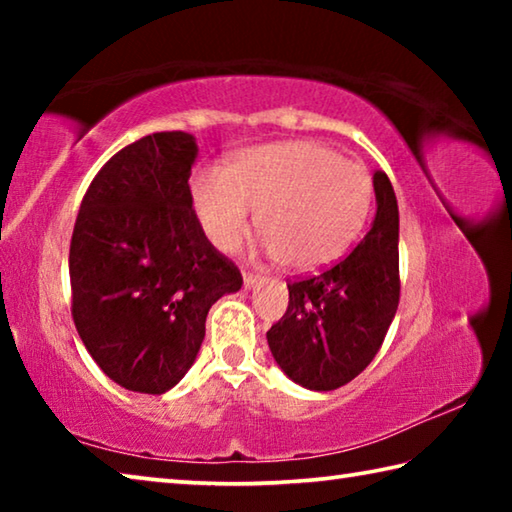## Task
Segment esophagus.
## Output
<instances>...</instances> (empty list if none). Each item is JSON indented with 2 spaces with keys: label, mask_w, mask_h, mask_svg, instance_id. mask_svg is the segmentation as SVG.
Listing matches in <instances>:
<instances>
[{
  "label": "esophagus",
  "mask_w": 512,
  "mask_h": 512,
  "mask_svg": "<svg viewBox=\"0 0 512 512\" xmlns=\"http://www.w3.org/2000/svg\"><path fill=\"white\" fill-rule=\"evenodd\" d=\"M259 282H262V277H259V275L244 273V287H246V289H253V287H257Z\"/></svg>",
  "instance_id": "esophagus-1"
}]
</instances>
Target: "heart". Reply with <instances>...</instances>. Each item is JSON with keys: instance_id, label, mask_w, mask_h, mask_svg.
I'll return each instance as SVG.
<instances>
[{"instance_id": "b5f03b06", "label": "heart", "mask_w": 512, "mask_h": 512, "mask_svg": "<svg viewBox=\"0 0 512 512\" xmlns=\"http://www.w3.org/2000/svg\"><path fill=\"white\" fill-rule=\"evenodd\" d=\"M192 203L207 239L235 250L250 225L289 271H314L350 248L370 214L368 171L318 142H275L239 153L225 169L192 178Z\"/></svg>"}]
</instances>
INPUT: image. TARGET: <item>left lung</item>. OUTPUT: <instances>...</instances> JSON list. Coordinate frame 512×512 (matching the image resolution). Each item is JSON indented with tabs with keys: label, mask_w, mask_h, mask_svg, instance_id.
Listing matches in <instances>:
<instances>
[{
	"label": "left lung",
	"mask_w": 512,
	"mask_h": 512,
	"mask_svg": "<svg viewBox=\"0 0 512 512\" xmlns=\"http://www.w3.org/2000/svg\"><path fill=\"white\" fill-rule=\"evenodd\" d=\"M375 221L352 253L289 284V307L268 329L284 375L309 391H334L375 359L400 302V212L391 180L372 173Z\"/></svg>",
	"instance_id": "1"
}]
</instances>
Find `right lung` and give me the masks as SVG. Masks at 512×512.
I'll return each mask as SVG.
<instances>
[{"mask_svg":"<svg viewBox=\"0 0 512 512\" xmlns=\"http://www.w3.org/2000/svg\"><path fill=\"white\" fill-rule=\"evenodd\" d=\"M196 158L194 135H146L103 164L76 216V332L97 366L133 393L176 386L201 350L207 311L244 284L192 210Z\"/></svg>","mask_w":512,"mask_h":512,"instance_id":"right-lung-1","label":"right lung"}]
</instances>
